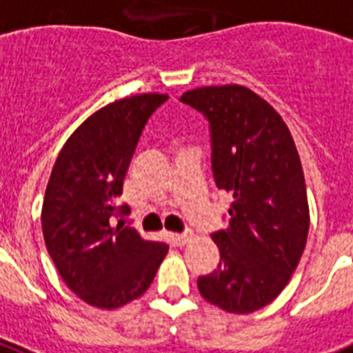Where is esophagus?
Masks as SVG:
<instances>
[{"instance_id": "34e87169", "label": "esophagus", "mask_w": 353, "mask_h": 353, "mask_svg": "<svg viewBox=\"0 0 353 353\" xmlns=\"http://www.w3.org/2000/svg\"><path fill=\"white\" fill-rule=\"evenodd\" d=\"M171 239H173L174 245H179V247H184L185 243L191 239V234H188V232H185V234H173V236H171Z\"/></svg>"}]
</instances>
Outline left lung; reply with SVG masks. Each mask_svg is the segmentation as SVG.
<instances>
[{
	"label": "left lung",
	"instance_id": "1",
	"mask_svg": "<svg viewBox=\"0 0 353 353\" xmlns=\"http://www.w3.org/2000/svg\"><path fill=\"white\" fill-rule=\"evenodd\" d=\"M180 101L210 123L215 184L234 196L228 228L212 234L219 267L199 276L196 288L221 310L252 313L283 291L307 241L299 151L280 114L245 86H204Z\"/></svg>",
	"mask_w": 353,
	"mask_h": 353
}]
</instances>
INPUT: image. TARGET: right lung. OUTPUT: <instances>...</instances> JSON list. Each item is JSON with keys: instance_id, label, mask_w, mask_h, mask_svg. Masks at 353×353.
I'll return each instance as SVG.
<instances>
[{"instance_id": "obj_1", "label": "right lung", "mask_w": 353, "mask_h": 353, "mask_svg": "<svg viewBox=\"0 0 353 353\" xmlns=\"http://www.w3.org/2000/svg\"><path fill=\"white\" fill-rule=\"evenodd\" d=\"M169 97L141 94L114 101L86 119L62 147L42 206L48 252L65 285L86 304L116 310L145 293L165 258V243L141 239L116 219L117 202L149 117Z\"/></svg>"}]
</instances>
